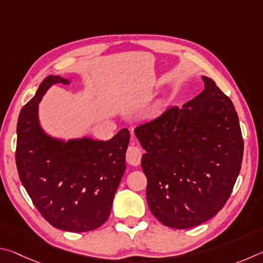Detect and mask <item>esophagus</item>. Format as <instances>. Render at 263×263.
<instances>
[{
  "label": "esophagus",
  "mask_w": 263,
  "mask_h": 263,
  "mask_svg": "<svg viewBox=\"0 0 263 263\" xmlns=\"http://www.w3.org/2000/svg\"><path fill=\"white\" fill-rule=\"evenodd\" d=\"M141 150L137 148V146H129L127 149V154H126V158L127 162L130 165H134V166H137L141 163Z\"/></svg>",
  "instance_id": "esophagus-1"
}]
</instances>
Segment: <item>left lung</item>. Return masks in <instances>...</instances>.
<instances>
[{
    "label": "left lung",
    "instance_id": "8db88e82",
    "mask_svg": "<svg viewBox=\"0 0 263 263\" xmlns=\"http://www.w3.org/2000/svg\"><path fill=\"white\" fill-rule=\"evenodd\" d=\"M204 90L135 127L146 153V201L160 223L190 229L218 213L241 167L243 140L231 99L203 76Z\"/></svg>",
    "mask_w": 263,
    "mask_h": 263
}]
</instances>
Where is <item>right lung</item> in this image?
<instances>
[{
    "label": "right lung",
    "instance_id": "obj_1",
    "mask_svg": "<svg viewBox=\"0 0 263 263\" xmlns=\"http://www.w3.org/2000/svg\"><path fill=\"white\" fill-rule=\"evenodd\" d=\"M54 83L47 76L35 96L23 106L17 122L16 165L20 179L41 216L63 231H92L107 220L115 192L126 170L129 130L108 141L61 142L44 134L38 104Z\"/></svg>",
    "mask_w": 263,
    "mask_h": 263
}]
</instances>
